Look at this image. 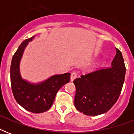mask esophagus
Returning a JSON list of instances; mask_svg holds the SVG:
<instances>
[{"label": "esophagus", "mask_w": 134, "mask_h": 134, "mask_svg": "<svg viewBox=\"0 0 134 134\" xmlns=\"http://www.w3.org/2000/svg\"><path fill=\"white\" fill-rule=\"evenodd\" d=\"M76 77H77V74L76 73L75 71H73V72L71 74V77H70L71 81H73L75 79Z\"/></svg>", "instance_id": "obj_1"}]
</instances>
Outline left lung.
I'll return each mask as SVG.
<instances>
[{"label":"left lung","instance_id":"left-lung-1","mask_svg":"<svg viewBox=\"0 0 134 134\" xmlns=\"http://www.w3.org/2000/svg\"><path fill=\"white\" fill-rule=\"evenodd\" d=\"M126 67L120 51L111 67L76 79L74 106L83 114L95 116L105 113L116 103L125 81Z\"/></svg>","mask_w":134,"mask_h":134}]
</instances>
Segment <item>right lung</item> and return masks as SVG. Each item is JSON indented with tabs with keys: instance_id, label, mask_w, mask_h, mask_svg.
<instances>
[{
	"instance_id": "1",
	"label": "right lung",
	"mask_w": 134,
	"mask_h": 134,
	"mask_svg": "<svg viewBox=\"0 0 134 134\" xmlns=\"http://www.w3.org/2000/svg\"><path fill=\"white\" fill-rule=\"evenodd\" d=\"M35 37L24 40L12 57L10 80L14 97L18 104L28 111L40 113L51 107L58 91L70 81L71 74L53 75L39 83H30L23 79L20 72L21 60L28 43Z\"/></svg>"
}]
</instances>
